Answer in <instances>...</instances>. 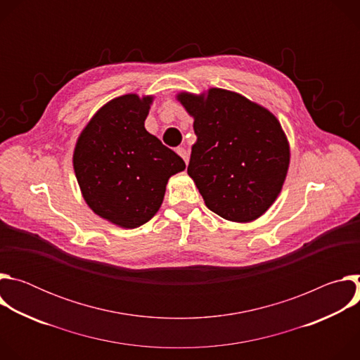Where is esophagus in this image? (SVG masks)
<instances>
[{
  "label": "esophagus",
  "mask_w": 360,
  "mask_h": 360,
  "mask_svg": "<svg viewBox=\"0 0 360 360\" xmlns=\"http://www.w3.org/2000/svg\"><path fill=\"white\" fill-rule=\"evenodd\" d=\"M176 153L185 161V164L188 165V162H189V153H188V150L185 148H176Z\"/></svg>",
  "instance_id": "obj_1"
}]
</instances>
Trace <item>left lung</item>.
Listing matches in <instances>:
<instances>
[{
  "instance_id": "1",
  "label": "left lung",
  "mask_w": 360,
  "mask_h": 360,
  "mask_svg": "<svg viewBox=\"0 0 360 360\" xmlns=\"http://www.w3.org/2000/svg\"><path fill=\"white\" fill-rule=\"evenodd\" d=\"M193 118L196 142L188 175L205 205L231 222L262 217L285 184L290 146L278 118L265 107L224 88L175 96Z\"/></svg>"
}]
</instances>
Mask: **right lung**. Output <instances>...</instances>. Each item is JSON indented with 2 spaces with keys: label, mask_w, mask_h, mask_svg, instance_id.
Masks as SVG:
<instances>
[{
  "label": "right lung",
  "mask_w": 360,
  "mask_h": 360,
  "mask_svg": "<svg viewBox=\"0 0 360 360\" xmlns=\"http://www.w3.org/2000/svg\"><path fill=\"white\" fill-rule=\"evenodd\" d=\"M153 95L125 94L108 101L81 131L72 155L75 176L91 211L120 228L153 218L169 178L186 165L145 129Z\"/></svg>",
  "instance_id": "add662e5"
}]
</instances>
